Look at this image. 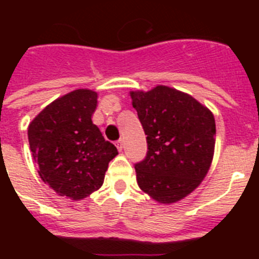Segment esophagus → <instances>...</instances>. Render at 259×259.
<instances>
[{
    "label": "esophagus",
    "instance_id": "34e87169",
    "mask_svg": "<svg viewBox=\"0 0 259 259\" xmlns=\"http://www.w3.org/2000/svg\"><path fill=\"white\" fill-rule=\"evenodd\" d=\"M115 145H116V148H118L119 152H122V150H123V141H122V140L116 141Z\"/></svg>",
    "mask_w": 259,
    "mask_h": 259
}]
</instances>
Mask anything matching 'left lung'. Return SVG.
<instances>
[{
  "mask_svg": "<svg viewBox=\"0 0 259 259\" xmlns=\"http://www.w3.org/2000/svg\"><path fill=\"white\" fill-rule=\"evenodd\" d=\"M130 96L148 143L145 159L135 164L137 184L157 202H178L197 188L211 166L214 115L171 87L131 91Z\"/></svg>",
  "mask_w": 259,
  "mask_h": 259,
  "instance_id": "8db88e82",
  "label": "left lung"
}]
</instances>
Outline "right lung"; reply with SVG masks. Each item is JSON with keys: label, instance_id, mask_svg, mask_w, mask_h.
Returning a JSON list of instances; mask_svg holds the SVG:
<instances>
[{"label": "right lung", "instance_id": "add662e5", "mask_svg": "<svg viewBox=\"0 0 259 259\" xmlns=\"http://www.w3.org/2000/svg\"><path fill=\"white\" fill-rule=\"evenodd\" d=\"M97 97L92 89H75L41 110L28 125L41 180L74 201L101 188L109 162L118 154L92 122Z\"/></svg>", "mask_w": 259, "mask_h": 259}]
</instances>
